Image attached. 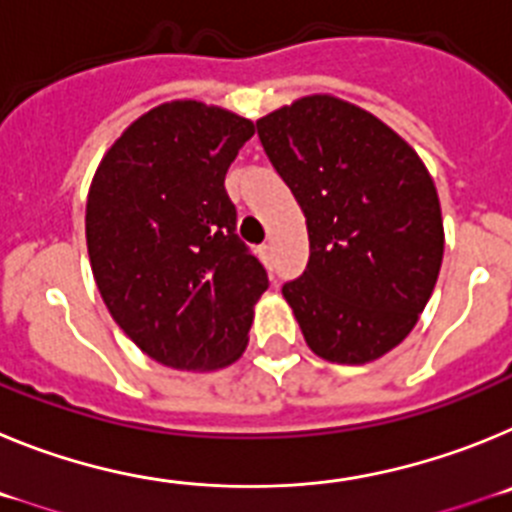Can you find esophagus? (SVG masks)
<instances>
[{"label":"esophagus","mask_w":512,"mask_h":512,"mask_svg":"<svg viewBox=\"0 0 512 512\" xmlns=\"http://www.w3.org/2000/svg\"><path fill=\"white\" fill-rule=\"evenodd\" d=\"M259 256H261V259H264V261H269V256H271V246H269V243H264V246H259Z\"/></svg>","instance_id":"34e87169"}]
</instances>
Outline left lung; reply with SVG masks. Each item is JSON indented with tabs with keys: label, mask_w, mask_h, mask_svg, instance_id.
<instances>
[{
	"label": "left lung",
	"mask_w": 512,
	"mask_h": 512,
	"mask_svg": "<svg viewBox=\"0 0 512 512\" xmlns=\"http://www.w3.org/2000/svg\"><path fill=\"white\" fill-rule=\"evenodd\" d=\"M307 223L310 261L282 295L312 354L369 364L418 323L443 261L436 184L400 133L354 102L307 94L256 120Z\"/></svg>",
	"instance_id": "obj_1"
}]
</instances>
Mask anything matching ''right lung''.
<instances>
[{
  "mask_svg": "<svg viewBox=\"0 0 512 512\" xmlns=\"http://www.w3.org/2000/svg\"><path fill=\"white\" fill-rule=\"evenodd\" d=\"M248 117L171 99L107 148L87 194L94 282L122 333L158 364L215 372L241 359L264 266L235 235L225 174Z\"/></svg>",
  "mask_w": 512,
  "mask_h": 512,
  "instance_id": "obj_1",
  "label": "right lung"
}]
</instances>
